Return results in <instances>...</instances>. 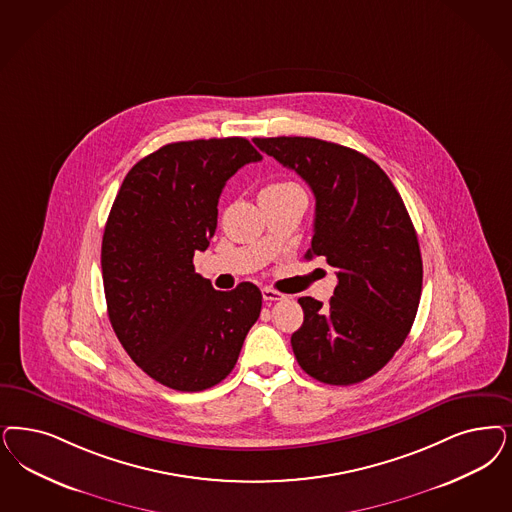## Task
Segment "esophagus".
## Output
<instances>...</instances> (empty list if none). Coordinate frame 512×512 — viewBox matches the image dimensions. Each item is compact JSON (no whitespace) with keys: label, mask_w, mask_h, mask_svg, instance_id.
<instances>
[{"label":"esophagus","mask_w":512,"mask_h":512,"mask_svg":"<svg viewBox=\"0 0 512 512\" xmlns=\"http://www.w3.org/2000/svg\"><path fill=\"white\" fill-rule=\"evenodd\" d=\"M263 299L265 300H283L285 295L276 291V289H270V287H263Z\"/></svg>","instance_id":"obj_1"}]
</instances>
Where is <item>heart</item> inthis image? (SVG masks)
Masks as SVG:
<instances>
[{"instance_id":"1","label":"heart","mask_w":512,"mask_h":512,"mask_svg":"<svg viewBox=\"0 0 512 512\" xmlns=\"http://www.w3.org/2000/svg\"><path fill=\"white\" fill-rule=\"evenodd\" d=\"M297 185L295 183H289V181H280V183H270L263 189V193H276V191H287V189H295Z\"/></svg>"}]
</instances>
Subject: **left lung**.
<instances>
[{
	"label": "left lung",
	"instance_id": "obj_1",
	"mask_svg": "<svg viewBox=\"0 0 512 512\" xmlns=\"http://www.w3.org/2000/svg\"><path fill=\"white\" fill-rule=\"evenodd\" d=\"M316 196L312 247L338 283L329 304L300 297L304 321L291 336L300 369L323 384L352 386L403 346L422 295L420 244L386 172L350 147L316 138H255Z\"/></svg>",
	"mask_w": 512,
	"mask_h": 512
}]
</instances>
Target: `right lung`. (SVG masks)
<instances>
[{
	"label": "right lung",
	"instance_id": "1",
	"mask_svg": "<svg viewBox=\"0 0 512 512\" xmlns=\"http://www.w3.org/2000/svg\"><path fill=\"white\" fill-rule=\"evenodd\" d=\"M263 157L246 138L177 141L124 177L102 240L111 327L141 371L166 388L202 391L234 369L263 295L242 282L215 291L194 272L217 229V202Z\"/></svg>",
	"mask_w": 512,
	"mask_h": 512
}]
</instances>
